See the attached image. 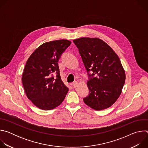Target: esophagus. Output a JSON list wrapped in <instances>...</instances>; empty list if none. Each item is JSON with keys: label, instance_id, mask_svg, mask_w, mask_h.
I'll use <instances>...</instances> for the list:
<instances>
[{"label": "esophagus", "instance_id": "esophagus-1", "mask_svg": "<svg viewBox=\"0 0 148 148\" xmlns=\"http://www.w3.org/2000/svg\"><path fill=\"white\" fill-rule=\"evenodd\" d=\"M72 85H73V86L74 88H75V87H77L78 86V82L77 81H74V82H73Z\"/></svg>", "mask_w": 148, "mask_h": 148}]
</instances>
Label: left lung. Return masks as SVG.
<instances>
[{"label": "left lung", "instance_id": "8db88e82", "mask_svg": "<svg viewBox=\"0 0 148 148\" xmlns=\"http://www.w3.org/2000/svg\"><path fill=\"white\" fill-rule=\"evenodd\" d=\"M87 71L89 95L84 102L97 110L107 109L119 97L126 78L119 58L113 49L99 38L81 37L73 40ZM96 75L94 77L93 76ZM92 76L93 77H91Z\"/></svg>", "mask_w": 148, "mask_h": 148}]
</instances>
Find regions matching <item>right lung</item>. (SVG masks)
Wrapping results in <instances>:
<instances>
[{"label":"right lung","instance_id":"obj_1","mask_svg":"<svg viewBox=\"0 0 148 148\" xmlns=\"http://www.w3.org/2000/svg\"><path fill=\"white\" fill-rule=\"evenodd\" d=\"M71 43L65 39L46 42L27 60L22 78L23 86L27 97L39 109L47 111L56 108L69 91L61 79L58 61ZM54 72L57 73L56 79L52 76Z\"/></svg>","mask_w":148,"mask_h":148}]
</instances>
